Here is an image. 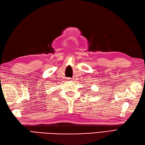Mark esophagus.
I'll return each mask as SVG.
<instances>
[{"label":"esophagus","instance_id":"1","mask_svg":"<svg viewBox=\"0 0 145 145\" xmlns=\"http://www.w3.org/2000/svg\"><path fill=\"white\" fill-rule=\"evenodd\" d=\"M69 80H71V79H69Z\"/></svg>","mask_w":145,"mask_h":145}]
</instances>
